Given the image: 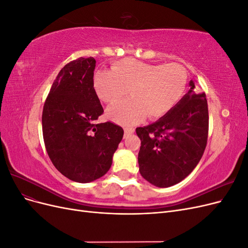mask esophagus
I'll return each instance as SVG.
<instances>
[{
	"label": "esophagus",
	"mask_w": 248,
	"mask_h": 248,
	"mask_svg": "<svg viewBox=\"0 0 248 248\" xmlns=\"http://www.w3.org/2000/svg\"><path fill=\"white\" fill-rule=\"evenodd\" d=\"M133 132H134V128H132V127H125V128H124V139L131 136Z\"/></svg>",
	"instance_id": "obj_1"
}]
</instances>
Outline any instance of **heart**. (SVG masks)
<instances>
[{"label":"heart","instance_id":"heart-1","mask_svg":"<svg viewBox=\"0 0 248 248\" xmlns=\"http://www.w3.org/2000/svg\"><path fill=\"white\" fill-rule=\"evenodd\" d=\"M186 85L187 73L181 65H156L130 58L94 76L97 96L109 106L123 100L130 90L132 98L108 110V118L122 125L167 115L181 100Z\"/></svg>","mask_w":248,"mask_h":248}]
</instances>
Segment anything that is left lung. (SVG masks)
Wrapping results in <instances>:
<instances>
[{
	"label": "left lung",
	"instance_id": "1",
	"mask_svg": "<svg viewBox=\"0 0 248 248\" xmlns=\"http://www.w3.org/2000/svg\"><path fill=\"white\" fill-rule=\"evenodd\" d=\"M190 89L176 107L156 122L138 127L139 167L142 178L157 187L181 182L198 166L208 139L206 94Z\"/></svg>",
	"mask_w": 248,
	"mask_h": 248
}]
</instances>
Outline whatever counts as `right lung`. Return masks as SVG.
Wrapping results in <instances>:
<instances>
[{
  "mask_svg": "<svg viewBox=\"0 0 248 248\" xmlns=\"http://www.w3.org/2000/svg\"><path fill=\"white\" fill-rule=\"evenodd\" d=\"M95 66L92 57L66 64L42 111L43 140L52 164L78 183L107 174L124 134L122 127L111 122L96 123L103 108L94 89Z\"/></svg>",
  "mask_w": 248,
  "mask_h": 248,
  "instance_id": "obj_1",
  "label": "right lung"
}]
</instances>
